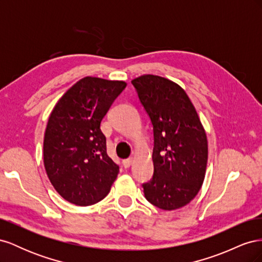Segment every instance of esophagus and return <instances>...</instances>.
I'll list each match as a JSON object with an SVG mask.
<instances>
[{"instance_id": "esophagus-1", "label": "esophagus", "mask_w": 262, "mask_h": 262, "mask_svg": "<svg viewBox=\"0 0 262 262\" xmlns=\"http://www.w3.org/2000/svg\"><path fill=\"white\" fill-rule=\"evenodd\" d=\"M131 164H132V158H125V160L122 161V165H123L124 168L130 167Z\"/></svg>"}]
</instances>
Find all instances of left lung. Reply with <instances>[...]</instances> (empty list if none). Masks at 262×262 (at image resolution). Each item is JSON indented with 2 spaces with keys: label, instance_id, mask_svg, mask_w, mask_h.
<instances>
[{
  "label": "left lung",
  "instance_id": "1",
  "mask_svg": "<svg viewBox=\"0 0 262 262\" xmlns=\"http://www.w3.org/2000/svg\"><path fill=\"white\" fill-rule=\"evenodd\" d=\"M153 125V177L142 185L162 210L185 207L199 192L208 163V140L195 109L179 85L157 75L133 80Z\"/></svg>",
  "mask_w": 262,
  "mask_h": 262
}]
</instances>
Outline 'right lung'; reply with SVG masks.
Segmentation results:
<instances>
[{
	"instance_id": "obj_1",
	"label": "right lung",
	"mask_w": 262,
	"mask_h": 262,
	"mask_svg": "<svg viewBox=\"0 0 262 262\" xmlns=\"http://www.w3.org/2000/svg\"><path fill=\"white\" fill-rule=\"evenodd\" d=\"M125 86L87 76L52 110L43 139L45 168L54 189L71 203L87 207L102 200L118 176L100 123Z\"/></svg>"
}]
</instances>
